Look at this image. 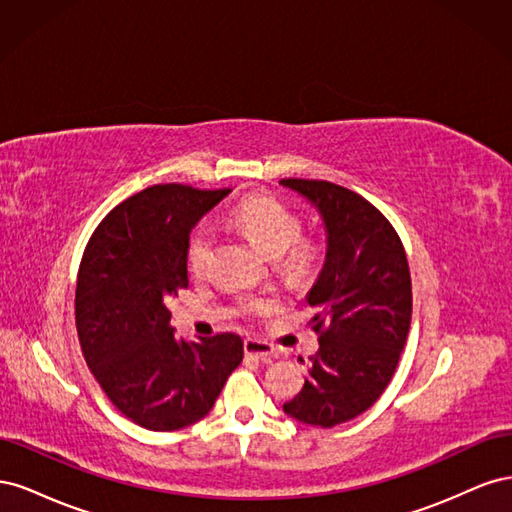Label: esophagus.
Instances as JSON below:
<instances>
[{
  "instance_id": "obj_1",
  "label": "esophagus",
  "mask_w": 512,
  "mask_h": 512,
  "mask_svg": "<svg viewBox=\"0 0 512 512\" xmlns=\"http://www.w3.org/2000/svg\"><path fill=\"white\" fill-rule=\"evenodd\" d=\"M243 350L247 356H254V359L260 361H271L275 356V348L267 342H262V339H245Z\"/></svg>"
}]
</instances>
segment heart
I'll use <instances>...</instances> for the list:
<instances>
[{
    "label": "heart",
    "instance_id": "obj_1",
    "mask_svg": "<svg viewBox=\"0 0 512 512\" xmlns=\"http://www.w3.org/2000/svg\"><path fill=\"white\" fill-rule=\"evenodd\" d=\"M230 222L269 258H275L286 277L303 280L312 273L318 258V245L312 239L301 237V215L290 209L284 200L269 194L245 198L230 211ZM211 247V228L198 224L185 243V265L192 275L205 273ZM269 307L271 301L267 299H245L239 305L243 314H265Z\"/></svg>",
    "mask_w": 512,
    "mask_h": 512
}]
</instances>
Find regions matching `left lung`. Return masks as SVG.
I'll return each instance as SVG.
<instances>
[{"instance_id": "obj_1", "label": "left lung", "mask_w": 512, "mask_h": 512, "mask_svg": "<svg viewBox=\"0 0 512 512\" xmlns=\"http://www.w3.org/2000/svg\"><path fill=\"white\" fill-rule=\"evenodd\" d=\"M280 183L305 196L327 226V258L307 294L320 348L284 412L335 427L374 406L395 374L412 318L408 258L393 224L363 196L331 181Z\"/></svg>"}]
</instances>
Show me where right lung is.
Masks as SVG:
<instances>
[{"instance_id":"add662e5","label":"right lung","mask_w":512,"mask_h":512,"mask_svg":"<svg viewBox=\"0 0 512 512\" xmlns=\"http://www.w3.org/2000/svg\"><path fill=\"white\" fill-rule=\"evenodd\" d=\"M228 192L151 185L108 213L83 252L74 299L83 356L113 406L145 429L200 421L243 361L235 333L177 339L166 307L188 288L194 224Z\"/></svg>"}]
</instances>
